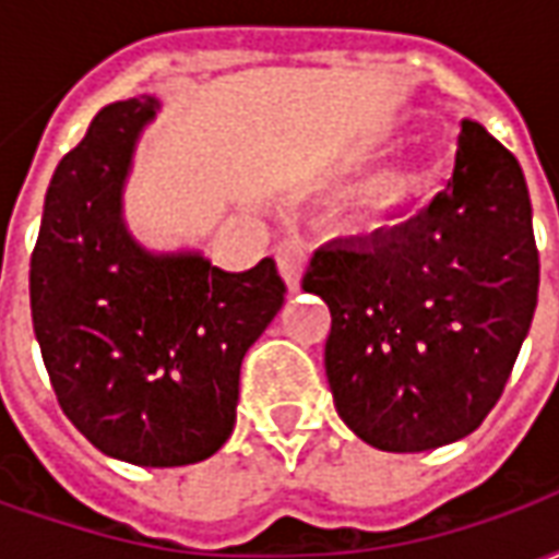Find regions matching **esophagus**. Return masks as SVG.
<instances>
[{"label":"esophagus","instance_id":"obj_1","mask_svg":"<svg viewBox=\"0 0 559 559\" xmlns=\"http://www.w3.org/2000/svg\"><path fill=\"white\" fill-rule=\"evenodd\" d=\"M275 260H278V272L281 278L287 281V287H290V290H299V278H302L305 260H308L305 239H299V236H287V239L278 245Z\"/></svg>","mask_w":559,"mask_h":559}]
</instances>
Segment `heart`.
<instances>
[{
	"label": "heart",
	"instance_id": "1",
	"mask_svg": "<svg viewBox=\"0 0 559 559\" xmlns=\"http://www.w3.org/2000/svg\"><path fill=\"white\" fill-rule=\"evenodd\" d=\"M407 188H411V176H404V173H386V176H380L377 182H371V188L362 197V221L377 224V221L386 218L389 212L404 200Z\"/></svg>",
	"mask_w": 559,
	"mask_h": 559
}]
</instances>
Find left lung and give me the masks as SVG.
Masks as SVG:
<instances>
[{"label":"left lung","instance_id":"1","mask_svg":"<svg viewBox=\"0 0 559 559\" xmlns=\"http://www.w3.org/2000/svg\"><path fill=\"white\" fill-rule=\"evenodd\" d=\"M302 290L332 311L329 389L356 437L383 452L467 437L503 395L539 296L521 164L464 119L443 191L399 227L317 248Z\"/></svg>","mask_w":559,"mask_h":559}]
</instances>
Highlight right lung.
Segmentation results:
<instances>
[{
    "label": "right lung",
    "instance_id": "1",
    "mask_svg": "<svg viewBox=\"0 0 559 559\" xmlns=\"http://www.w3.org/2000/svg\"><path fill=\"white\" fill-rule=\"evenodd\" d=\"M155 98L104 107L59 160L29 263L35 338L56 401L104 455L185 467L236 425L239 368L284 305L266 257L224 272L200 254H146L122 224V185Z\"/></svg>",
    "mask_w": 559,
    "mask_h": 559
}]
</instances>
